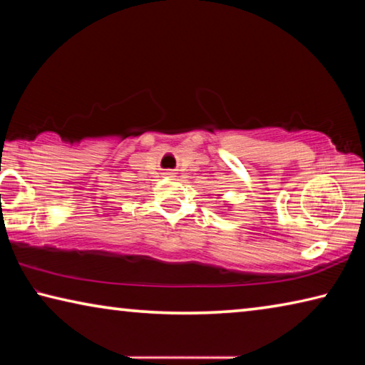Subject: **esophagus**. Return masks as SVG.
Masks as SVG:
<instances>
[{
	"instance_id": "obj_1",
	"label": "esophagus",
	"mask_w": 365,
	"mask_h": 365,
	"mask_svg": "<svg viewBox=\"0 0 365 365\" xmlns=\"http://www.w3.org/2000/svg\"><path fill=\"white\" fill-rule=\"evenodd\" d=\"M164 175L172 178V177H175V172H174V170H165V172H164Z\"/></svg>"
}]
</instances>
